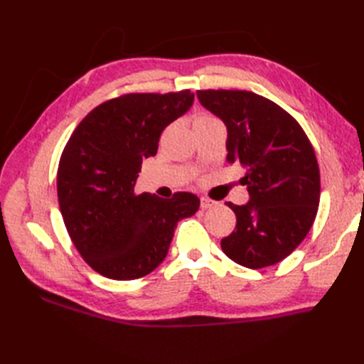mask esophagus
Masks as SVG:
<instances>
[{"label": "esophagus", "instance_id": "obj_1", "mask_svg": "<svg viewBox=\"0 0 364 364\" xmlns=\"http://www.w3.org/2000/svg\"><path fill=\"white\" fill-rule=\"evenodd\" d=\"M218 203L214 202V200L211 198H206V197H202V200H200V206H202V210H208V208H213Z\"/></svg>", "mask_w": 364, "mask_h": 364}]
</instances>
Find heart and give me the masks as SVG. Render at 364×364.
Instances as JSON below:
<instances>
[{"label":"heart","mask_w":364,"mask_h":364,"mask_svg":"<svg viewBox=\"0 0 364 364\" xmlns=\"http://www.w3.org/2000/svg\"><path fill=\"white\" fill-rule=\"evenodd\" d=\"M213 122H218L215 120L211 114H206V112H200V114H197L196 117H194V127L196 125H202V123H213Z\"/></svg>","instance_id":"b5f03b06"}]
</instances>
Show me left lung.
Returning <instances> with one entry per match:
<instances>
[{
  "label": "left lung",
  "instance_id": "obj_1",
  "mask_svg": "<svg viewBox=\"0 0 364 364\" xmlns=\"http://www.w3.org/2000/svg\"><path fill=\"white\" fill-rule=\"evenodd\" d=\"M205 109L227 127V159L245 168V205L227 203L236 228L223 253L237 264H277L297 249L319 208L321 176L313 146L296 119L247 90H197Z\"/></svg>",
  "mask_w": 364,
  "mask_h": 364
}]
</instances>
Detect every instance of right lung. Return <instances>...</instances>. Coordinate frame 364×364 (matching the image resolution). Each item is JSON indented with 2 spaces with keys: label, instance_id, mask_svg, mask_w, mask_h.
I'll return each instance as SVG.
<instances>
[{
  "label": "right lung",
  "instance_id": "right-lung-1",
  "mask_svg": "<svg viewBox=\"0 0 364 364\" xmlns=\"http://www.w3.org/2000/svg\"><path fill=\"white\" fill-rule=\"evenodd\" d=\"M194 94H128L90 111L68 139L58 168L65 228L87 264L112 280H134L166 259L176 223L198 211L189 192L134 194L142 161Z\"/></svg>",
  "mask_w": 364,
  "mask_h": 364
}]
</instances>
